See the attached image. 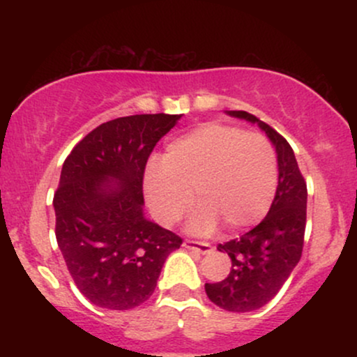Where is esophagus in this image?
Wrapping results in <instances>:
<instances>
[{
  "label": "esophagus",
  "mask_w": 357,
  "mask_h": 357,
  "mask_svg": "<svg viewBox=\"0 0 357 357\" xmlns=\"http://www.w3.org/2000/svg\"><path fill=\"white\" fill-rule=\"evenodd\" d=\"M183 247L190 248V250H196V252L203 253V255L204 253H210L213 250V247L208 243V241H196V240H184Z\"/></svg>",
  "instance_id": "esophagus-1"
}]
</instances>
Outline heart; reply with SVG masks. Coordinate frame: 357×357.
<instances>
[{"label": "heart", "instance_id": "1", "mask_svg": "<svg viewBox=\"0 0 357 357\" xmlns=\"http://www.w3.org/2000/svg\"><path fill=\"white\" fill-rule=\"evenodd\" d=\"M278 186V158L264 134L210 122L174 139L162 161L144 173L151 211L162 225H174L195 199L199 203L190 228L230 231L252 227L267 215Z\"/></svg>", "mask_w": 357, "mask_h": 357}]
</instances>
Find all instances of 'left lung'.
I'll return each instance as SVG.
<instances>
[{"label":"left lung","instance_id":"8db88e82","mask_svg":"<svg viewBox=\"0 0 357 357\" xmlns=\"http://www.w3.org/2000/svg\"><path fill=\"white\" fill-rule=\"evenodd\" d=\"M228 114L257 122L275 144L278 158V186L267 216L240 238L216 247L231 258V270L225 280L204 284L213 304L228 312H252L277 296L301 260L307 184L292 147L282 134L245 110H230Z\"/></svg>","mask_w":357,"mask_h":357}]
</instances>
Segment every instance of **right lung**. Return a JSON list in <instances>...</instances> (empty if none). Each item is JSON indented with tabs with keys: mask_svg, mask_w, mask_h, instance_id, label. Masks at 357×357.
<instances>
[{
	"mask_svg": "<svg viewBox=\"0 0 357 357\" xmlns=\"http://www.w3.org/2000/svg\"><path fill=\"white\" fill-rule=\"evenodd\" d=\"M179 117L137 114L104 122L65 159L53 195L55 236L77 289L92 304L110 310L144 304L167 255L181 247V236L142 215L147 159Z\"/></svg>",
	"mask_w": 357,
	"mask_h": 357,
	"instance_id": "1",
	"label": "right lung"
}]
</instances>
